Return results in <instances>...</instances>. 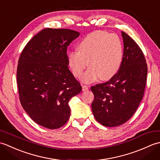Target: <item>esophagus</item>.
<instances>
[{"label": "esophagus", "instance_id": "1", "mask_svg": "<svg viewBox=\"0 0 160 160\" xmlns=\"http://www.w3.org/2000/svg\"><path fill=\"white\" fill-rule=\"evenodd\" d=\"M82 91H87L88 89H89V87H88L86 86V85H82Z\"/></svg>", "mask_w": 160, "mask_h": 160}]
</instances>
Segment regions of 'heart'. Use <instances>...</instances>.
Instances as JSON below:
<instances>
[{
    "label": "heart",
    "instance_id": "heart-1",
    "mask_svg": "<svg viewBox=\"0 0 160 160\" xmlns=\"http://www.w3.org/2000/svg\"><path fill=\"white\" fill-rule=\"evenodd\" d=\"M78 48L68 53V64L77 78L89 64L90 67L81 77L83 82L91 83L99 78L108 80L120 69L124 53L118 36L104 31L94 32L84 37Z\"/></svg>",
    "mask_w": 160,
    "mask_h": 160
}]
</instances>
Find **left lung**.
<instances>
[{
	"instance_id": "left-lung-1",
	"label": "left lung",
	"mask_w": 160,
	"mask_h": 160,
	"mask_svg": "<svg viewBox=\"0 0 160 160\" xmlns=\"http://www.w3.org/2000/svg\"><path fill=\"white\" fill-rule=\"evenodd\" d=\"M121 33L124 53L118 72L108 82L91 87L93 115L104 127L120 126L132 116L143 98L147 82L148 69L143 53L130 36Z\"/></svg>"
}]
</instances>
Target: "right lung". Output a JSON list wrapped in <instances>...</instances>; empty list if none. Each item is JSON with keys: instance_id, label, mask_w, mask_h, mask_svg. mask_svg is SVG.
I'll list each match as a JSON object with an SVG mask.
<instances>
[{"instance_id": "right-lung-1", "label": "right lung", "mask_w": 160, "mask_h": 160, "mask_svg": "<svg viewBox=\"0 0 160 160\" xmlns=\"http://www.w3.org/2000/svg\"><path fill=\"white\" fill-rule=\"evenodd\" d=\"M80 33L67 29H42L20 54L17 84L24 110L36 123L56 129L70 117L69 102L82 91L68 68L67 48Z\"/></svg>"}]
</instances>
